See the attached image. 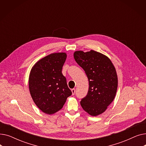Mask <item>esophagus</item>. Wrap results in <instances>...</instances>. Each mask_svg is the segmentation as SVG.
I'll return each mask as SVG.
<instances>
[{"label": "esophagus", "instance_id": "obj_1", "mask_svg": "<svg viewBox=\"0 0 146 146\" xmlns=\"http://www.w3.org/2000/svg\"><path fill=\"white\" fill-rule=\"evenodd\" d=\"M72 95H74L75 94V89H72Z\"/></svg>", "mask_w": 146, "mask_h": 146}]
</instances>
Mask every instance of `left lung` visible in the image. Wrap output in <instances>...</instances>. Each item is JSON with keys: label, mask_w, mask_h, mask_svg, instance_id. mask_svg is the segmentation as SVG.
<instances>
[{"label": "left lung", "mask_w": 146, "mask_h": 146, "mask_svg": "<svg viewBox=\"0 0 146 146\" xmlns=\"http://www.w3.org/2000/svg\"><path fill=\"white\" fill-rule=\"evenodd\" d=\"M75 61L84 70L89 80V90L80 101L83 110L91 116L104 112L115 96L118 77L111 60L103 54L91 50L76 51Z\"/></svg>", "instance_id": "1"}]
</instances>
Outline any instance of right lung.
Returning <instances> with one entry per match:
<instances>
[{
	"label": "right lung",
	"mask_w": 146,
	"mask_h": 146,
	"mask_svg": "<svg viewBox=\"0 0 146 146\" xmlns=\"http://www.w3.org/2000/svg\"><path fill=\"white\" fill-rule=\"evenodd\" d=\"M66 58V52L50 54L38 61L31 70L30 94L38 108L45 113L51 115L60 111L72 94L61 72Z\"/></svg>",
	"instance_id": "obj_1"
}]
</instances>
